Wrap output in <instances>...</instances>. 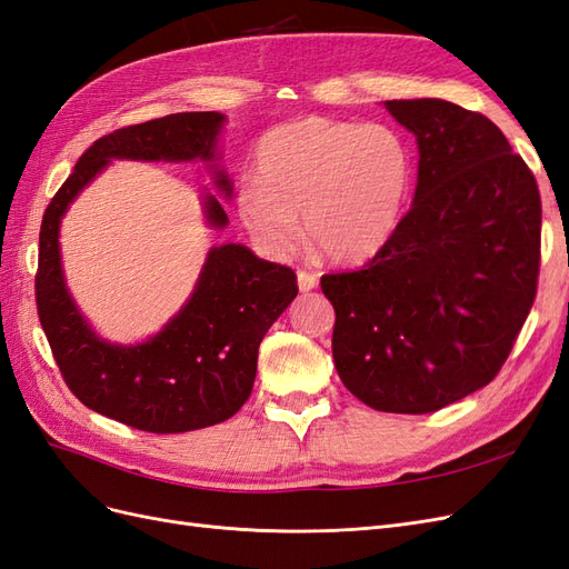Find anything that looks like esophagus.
Here are the masks:
<instances>
[{
    "label": "esophagus",
    "mask_w": 569,
    "mask_h": 569,
    "mask_svg": "<svg viewBox=\"0 0 569 569\" xmlns=\"http://www.w3.org/2000/svg\"><path fill=\"white\" fill-rule=\"evenodd\" d=\"M317 283H319V276H317L315 271H307V269H298V286H300V290H302V293H307V290H312V288H317Z\"/></svg>",
    "instance_id": "esophagus-1"
}]
</instances>
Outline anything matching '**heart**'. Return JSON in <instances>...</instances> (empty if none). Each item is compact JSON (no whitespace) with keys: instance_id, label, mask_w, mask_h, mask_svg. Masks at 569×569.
<instances>
[{"instance_id":"b5f03b06","label":"heart","mask_w":569,"mask_h":569,"mask_svg":"<svg viewBox=\"0 0 569 569\" xmlns=\"http://www.w3.org/2000/svg\"><path fill=\"white\" fill-rule=\"evenodd\" d=\"M415 178L408 138L383 121L305 117L273 126L257 144V186L238 214L271 257L307 240L338 262H362L396 236Z\"/></svg>"}]
</instances>
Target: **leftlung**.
I'll return each instance as SVG.
<instances>
[{"mask_svg": "<svg viewBox=\"0 0 569 569\" xmlns=\"http://www.w3.org/2000/svg\"><path fill=\"white\" fill-rule=\"evenodd\" d=\"M417 190L362 269L323 273L340 381L381 412L427 415L491 383L537 298L541 194L500 128L446 100H391Z\"/></svg>", "mask_w": 569, "mask_h": 569, "instance_id": "obj_1", "label": "left lung"}]
</instances>
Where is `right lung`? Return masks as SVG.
<instances>
[{"label":"right lung","instance_id":"right-lung-1","mask_svg":"<svg viewBox=\"0 0 569 569\" xmlns=\"http://www.w3.org/2000/svg\"><path fill=\"white\" fill-rule=\"evenodd\" d=\"M221 123L223 113L186 111L102 136L42 217L36 300L61 377L86 408L140 431L183 433L233 417L252 393L259 343L298 296V276L236 242L212 248L190 300L164 329L148 343L111 346L94 336L63 283L59 223L111 159L212 161ZM217 186L231 194L223 171ZM204 214L217 229L229 223L214 194L204 198Z\"/></svg>","mask_w":569,"mask_h":569}]
</instances>
